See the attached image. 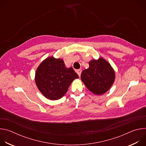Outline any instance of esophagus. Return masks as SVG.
I'll return each instance as SVG.
<instances>
[{"label":"esophagus","mask_w":146,"mask_h":146,"mask_svg":"<svg viewBox=\"0 0 146 146\" xmlns=\"http://www.w3.org/2000/svg\"><path fill=\"white\" fill-rule=\"evenodd\" d=\"M77 73L78 74V76L79 77H80V76H81V69H78V70H77Z\"/></svg>","instance_id":"1"}]
</instances>
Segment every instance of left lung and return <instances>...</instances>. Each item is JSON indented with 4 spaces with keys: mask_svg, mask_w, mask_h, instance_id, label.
Masks as SVG:
<instances>
[{
    "mask_svg": "<svg viewBox=\"0 0 146 146\" xmlns=\"http://www.w3.org/2000/svg\"><path fill=\"white\" fill-rule=\"evenodd\" d=\"M89 68L84 70L81 75L82 81L87 88L95 95L106 92L115 80V73L105 59L100 58L89 62Z\"/></svg>",
    "mask_w": 146,
    "mask_h": 146,
    "instance_id": "1",
    "label": "left lung"
}]
</instances>
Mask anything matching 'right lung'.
Masks as SVG:
<instances>
[{
    "label": "right lung",
    "mask_w": 146,
    "mask_h": 146,
    "mask_svg": "<svg viewBox=\"0 0 146 146\" xmlns=\"http://www.w3.org/2000/svg\"><path fill=\"white\" fill-rule=\"evenodd\" d=\"M78 74L72 68H66L64 60L53 56L44 60L35 74L36 86L46 98L50 100L60 99L67 92Z\"/></svg>",
    "instance_id": "right-lung-1"
}]
</instances>
